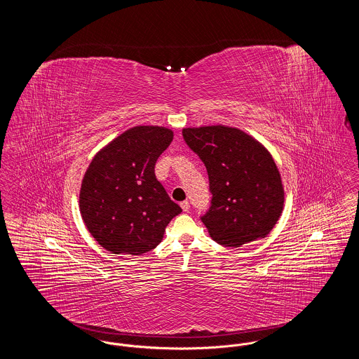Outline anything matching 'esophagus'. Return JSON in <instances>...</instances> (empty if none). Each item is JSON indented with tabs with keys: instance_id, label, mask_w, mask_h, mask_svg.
<instances>
[{
	"instance_id": "34e87169",
	"label": "esophagus",
	"mask_w": 359,
	"mask_h": 359,
	"mask_svg": "<svg viewBox=\"0 0 359 359\" xmlns=\"http://www.w3.org/2000/svg\"><path fill=\"white\" fill-rule=\"evenodd\" d=\"M180 205H182L183 211H188V210H189V202H188V201H183V202L180 203Z\"/></svg>"
}]
</instances>
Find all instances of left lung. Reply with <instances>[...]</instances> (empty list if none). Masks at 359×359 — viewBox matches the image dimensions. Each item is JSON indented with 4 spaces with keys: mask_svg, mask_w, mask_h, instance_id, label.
<instances>
[{
    "mask_svg": "<svg viewBox=\"0 0 359 359\" xmlns=\"http://www.w3.org/2000/svg\"><path fill=\"white\" fill-rule=\"evenodd\" d=\"M189 149L203 161L211 192L202 222L227 248L265 237L278 221L284 189L272 156L255 138L227 126L183 129Z\"/></svg>",
    "mask_w": 359,
    "mask_h": 359,
    "instance_id": "8db88e82",
    "label": "left lung"
}]
</instances>
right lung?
<instances>
[{
    "mask_svg": "<svg viewBox=\"0 0 359 359\" xmlns=\"http://www.w3.org/2000/svg\"><path fill=\"white\" fill-rule=\"evenodd\" d=\"M172 138L167 128L136 126L93 158L79 205L86 227L106 250L141 256L161 242L167 224L182 212L154 175Z\"/></svg>",
    "mask_w": 359,
    "mask_h": 359,
    "instance_id": "add662e5",
    "label": "right lung"
}]
</instances>
